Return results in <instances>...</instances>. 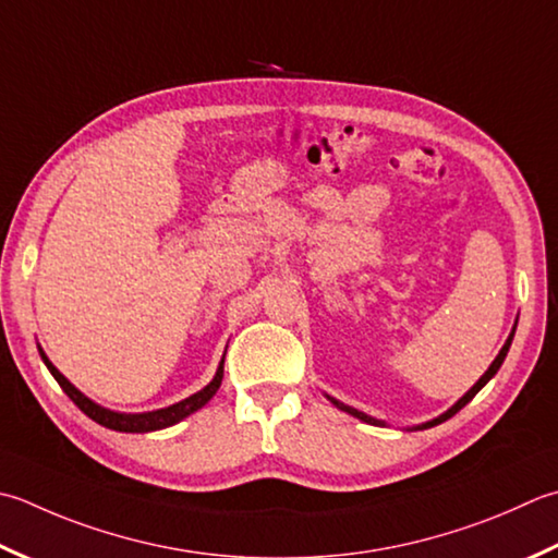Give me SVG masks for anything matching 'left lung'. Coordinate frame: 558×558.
Listing matches in <instances>:
<instances>
[{
    "label": "left lung",
    "instance_id": "obj_1",
    "mask_svg": "<svg viewBox=\"0 0 558 558\" xmlns=\"http://www.w3.org/2000/svg\"><path fill=\"white\" fill-rule=\"evenodd\" d=\"M515 329H518V319H515V326H512V331H510V336H508V341L504 343V348H500V353L496 355V360L494 363L488 365V369L486 373L478 377V381L476 385L466 391V395L460 399V401H454L450 409H447L445 413H440L438 418H433V421H425V423H421V425H413V428H409V430H425V428H433V425H438V423H442V421H447V418H452L457 411L460 409H464L469 401H472L478 391H482L484 387H486V381L488 379H494V375L498 373L500 369V365H504V360H506V355H508V351H510V343H512V336H515ZM326 399H329L336 409H341V411H345V413H351L353 418H357V421H363V423H369V425H387L385 421H379V418H373V416H367V413H363V411H357V409H353V407H348V403H343V401H338V399H333V397H329V395H324Z\"/></svg>",
    "mask_w": 558,
    "mask_h": 558
}]
</instances>
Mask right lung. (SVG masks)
<instances>
[{
  "label": "right lung",
  "mask_w": 558,
  "mask_h": 558,
  "mask_svg": "<svg viewBox=\"0 0 558 558\" xmlns=\"http://www.w3.org/2000/svg\"><path fill=\"white\" fill-rule=\"evenodd\" d=\"M40 351V357L43 363H46V367L50 369V375L58 379V385L62 387L64 395H68L76 407H80L86 416H89L92 421H96L98 425H104V428H111V430H118V433H151V430H161V428H169V425H177L179 421L189 418L191 413H195L198 409H203L207 401H210L217 389H220L222 385V377H225V355L220 360V365H217V373L215 377L207 381V385L195 391V395H191L189 399L183 401H177L171 403V407L167 409H157V411H145V413H123V411H113V409H106L101 407V403L92 401L86 395H82L80 389H76L72 381L64 377L58 367H54L50 363V357L46 355V351L38 345ZM227 353V351H225Z\"/></svg>",
  "instance_id": "add662e5"
}]
</instances>
